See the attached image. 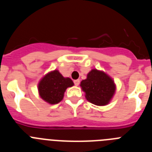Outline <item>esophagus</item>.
Instances as JSON below:
<instances>
[{
    "label": "esophagus",
    "mask_w": 152,
    "mask_h": 152,
    "mask_svg": "<svg viewBox=\"0 0 152 152\" xmlns=\"http://www.w3.org/2000/svg\"><path fill=\"white\" fill-rule=\"evenodd\" d=\"M74 83H75V86H78L79 84H80V80H74Z\"/></svg>",
    "instance_id": "esophagus-1"
}]
</instances>
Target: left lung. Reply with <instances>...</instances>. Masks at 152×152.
<instances>
[{"label":"left lung","instance_id":"8db88e82","mask_svg":"<svg viewBox=\"0 0 152 152\" xmlns=\"http://www.w3.org/2000/svg\"><path fill=\"white\" fill-rule=\"evenodd\" d=\"M80 88L85 93L86 99L96 106H106L116 92V84L111 77L103 71L92 69L87 78L80 82Z\"/></svg>","mask_w":152,"mask_h":152}]
</instances>
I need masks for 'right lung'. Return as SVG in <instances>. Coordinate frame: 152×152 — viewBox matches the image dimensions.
Segmentation results:
<instances>
[{"mask_svg": "<svg viewBox=\"0 0 152 152\" xmlns=\"http://www.w3.org/2000/svg\"><path fill=\"white\" fill-rule=\"evenodd\" d=\"M74 85L69 77H63L58 70L49 72L38 84L40 97L49 104H56L62 100L64 94L68 88Z\"/></svg>", "mask_w": 152, "mask_h": 152, "instance_id": "add662e5", "label": "right lung"}]
</instances>
